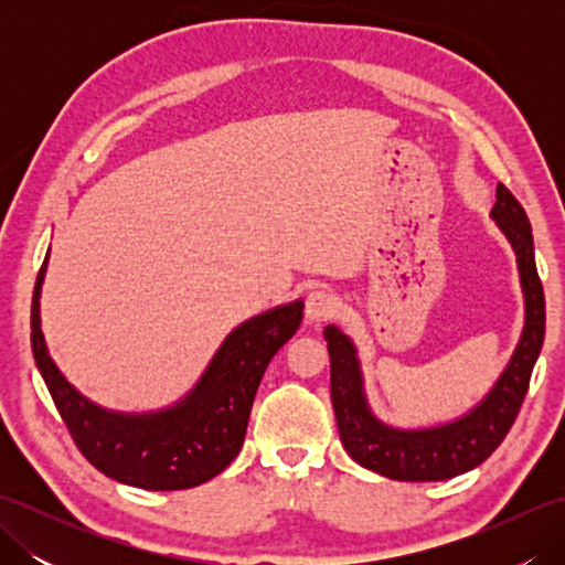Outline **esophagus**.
Masks as SVG:
<instances>
[{
    "mask_svg": "<svg viewBox=\"0 0 565 565\" xmlns=\"http://www.w3.org/2000/svg\"><path fill=\"white\" fill-rule=\"evenodd\" d=\"M338 310V298L328 289H313L306 296V320L318 322L330 318Z\"/></svg>",
    "mask_w": 565,
    "mask_h": 565,
    "instance_id": "obj_1",
    "label": "esophagus"
}]
</instances>
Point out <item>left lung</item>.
I'll return each instance as SVG.
<instances>
[{
  "label": "left lung",
  "mask_w": 565,
  "mask_h": 565,
  "mask_svg": "<svg viewBox=\"0 0 565 565\" xmlns=\"http://www.w3.org/2000/svg\"><path fill=\"white\" fill-rule=\"evenodd\" d=\"M518 257L524 294V328L510 362L486 398L466 415L435 427L403 429L386 425L371 411L356 347L338 326L326 328L330 352V395L347 454L356 463L393 481H447L481 466L505 439L530 388L542 352L546 310L536 274L532 225L520 201L498 184L490 211Z\"/></svg>",
  "instance_id": "8db88e82"
}]
</instances>
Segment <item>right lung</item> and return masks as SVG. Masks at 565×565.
Here are the masks:
<instances>
[{
  "label": "right lung",
  "mask_w": 565,
  "mask_h": 565,
  "mask_svg": "<svg viewBox=\"0 0 565 565\" xmlns=\"http://www.w3.org/2000/svg\"><path fill=\"white\" fill-rule=\"evenodd\" d=\"M45 267L47 255L31 303L33 359L84 459L114 481L142 490H184L218 476L243 447L259 381L301 326L303 301L237 326L182 401L154 413H118L84 398L51 359L41 330Z\"/></svg>",
  "instance_id": "obj_1"
}]
</instances>
